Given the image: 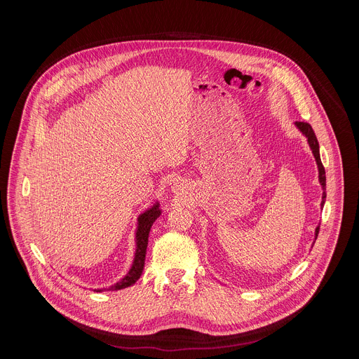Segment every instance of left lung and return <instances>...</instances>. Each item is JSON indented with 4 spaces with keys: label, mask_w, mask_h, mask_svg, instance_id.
Masks as SVG:
<instances>
[{
    "label": "left lung",
    "mask_w": 359,
    "mask_h": 359,
    "mask_svg": "<svg viewBox=\"0 0 359 359\" xmlns=\"http://www.w3.org/2000/svg\"><path fill=\"white\" fill-rule=\"evenodd\" d=\"M295 125H297V128L305 135V137L309 139L310 147H311V150H313V153H314V158H316L317 165H318V173H320L318 177H320V183H321L323 189L325 190V169H324L323 162H321V158H320V144H318L317 136H316V133H314V130H313V128H311L310 123H306V122H295ZM325 197H327V193L324 191V193H323V203H321V206H324ZM318 231H320V226L316 229V240H317V237H318Z\"/></svg>",
    "instance_id": "obj_1"
}]
</instances>
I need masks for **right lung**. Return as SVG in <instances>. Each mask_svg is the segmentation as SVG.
Instances as JSON below:
<instances>
[{"label":"right lung","mask_w":359,"mask_h":359,"mask_svg":"<svg viewBox=\"0 0 359 359\" xmlns=\"http://www.w3.org/2000/svg\"><path fill=\"white\" fill-rule=\"evenodd\" d=\"M161 216V210H159V204H155V206L150 208L149 210H146L143 215L139 216L137 219V231H136V252H135V260L133 264L129 270V273L115 285L109 287L108 290H122L126 287H130L132 284H135L143 271L144 267V257H146V248H147V237H149V231L151 224L155 223V220ZM100 291V290H97Z\"/></svg>","instance_id":"obj_1"}]
</instances>
